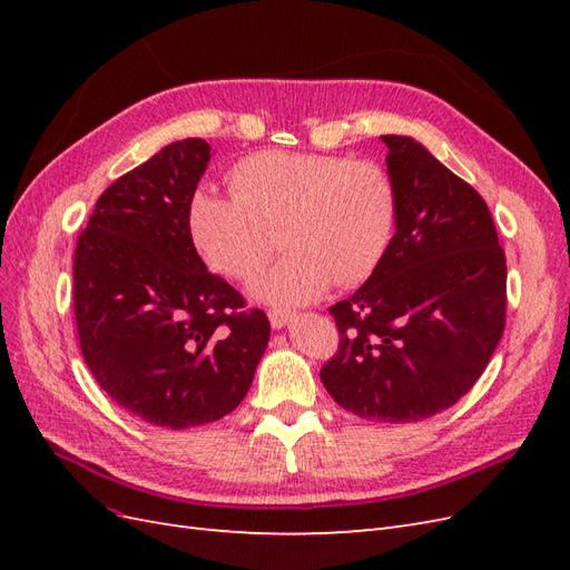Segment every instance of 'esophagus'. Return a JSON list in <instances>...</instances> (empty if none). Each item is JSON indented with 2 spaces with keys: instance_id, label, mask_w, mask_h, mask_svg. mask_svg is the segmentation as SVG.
I'll list each match as a JSON object with an SVG mask.
<instances>
[{
  "instance_id": "obj_1",
  "label": "esophagus",
  "mask_w": 570,
  "mask_h": 570,
  "mask_svg": "<svg viewBox=\"0 0 570 570\" xmlns=\"http://www.w3.org/2000/svg\"><path fill=\"white\" fill-rule=\"evenodd\" d=\"M268 321L275 331H281V327H285L292 321V312H285V308H273V312H268Z\"/></svg>"
}]
</instances>
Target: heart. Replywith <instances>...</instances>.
<instances>
[{"label":"heart","mask_w":570,"mask_h":570,"mask_svg":"<svg viewBox=\"0 0 570 570\" xmlns=\"http://www.w3.org/2000/svg\"><path fill=\"white\" fill-rule=\"evenodd\" d=\"M233 195L197 187L187 230L220 275L252 281L273 252L271 230L287 252L254 297L295 306L331 287L364 283L385 258L400 214L390 170L371 159L327 154L256 151L230 170Z\"/></svg>","instance_id":"heart-1"}]
</instances>
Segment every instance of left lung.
<instances>
[{
    "instance_id": "1",
    "label": "left lung",
    "mask_w": 570,
    "mask_h": 570,
    "mask_svg": "<svg viewBox=\"0 0 570 570\" xmlns=\"http://www.w3.org/2000/svg\"><path fill=\"white\" fill-rule=\"evenodd\" d=\"M400 195L385 258L331 306L337 354L321 368L358 419L416 423L454 406L507 323V258L485 199L406 135H383Z\"/></svg>"
}]
</instances>
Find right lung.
Listing matches in <instances>:
<instances>
[{
  "mask_svg": "<svg viewBox=\"0 0 570 570\" xmlns=\"http://www.w3.org/2000/svg\"><path fill=\"white\" fill-rule=\"evenodd\" d=\"M212 159L199 137L166 145L111 183L78 237L73 308L82 358L132 416L185 430L230 413L271 323L206 271L187 204Z\"/></svg>",
  "mask_w": 570,
  "mask_h": 570,
  "instance_id": "right-lung-1",
  "label": "right lung"
}]
</instances>
